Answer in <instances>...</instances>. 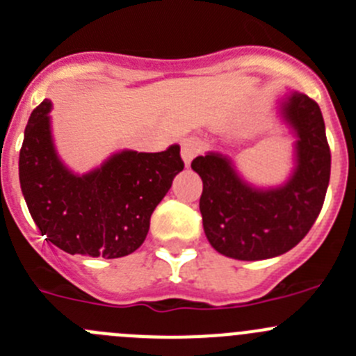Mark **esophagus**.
I'll return each instance as SVG.
<instances>
[{"label":"esophagus","instance_id":"esophagus-1","mask_svg":"<svg viewBox=\"0 0 356 356\" xmlns=\"http://www.w3.org/2000/svg\"><path fill=\"white\" fill-rule=\"evenodd\" d=\"M202 151V144L197 140V138H186V140H182V145H181V156L182 159H184L186 165H189V163L193 161L195 156H198V152Z\"/></svg>","mask_w":356,"mask_h":356}]
</instances>
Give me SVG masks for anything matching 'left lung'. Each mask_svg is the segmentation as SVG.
I'll use <instances>...</instances> for the list:
<instances>
[{
  "instance_id": "left-lung-1",
  "label": "left lung",
  "mask_w": 356,
  "mask_h": 356,
  "mask_svg": "<svg viewBox=\"0 0 356 356\" xmlns=\"http://www.w3.org/2000/svg\"><path fill=\"white\" fill-rule=\"evenodd\" d=\"M281 112L298 137L297 168L283 188H251L225 156L214 152L191 163L204 181L205 235L225 257L254 261L286 253L307 235L323 207L330 147L320 107L307 95L291 92Z\"/></svg>"
}]
</instances>
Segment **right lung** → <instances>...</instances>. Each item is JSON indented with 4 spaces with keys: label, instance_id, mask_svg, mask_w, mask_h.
<instances>
[{
    "label": "right lung",
    "instance_id": "1",
    "mask_svg": "<svg viewBox=\"0 0 356 356\" xmlns=\"http://www.w3.org/2000/svg\"><path fill=\"white\" fill-rule=\"evenodd\" d=\"M49 112V99L33 111L19 154V181L36 227L70 254L121 258L137 251L152 211L184 168L181 147L122 151L96 170L75 175L56 154Z\"/></svg>",
    "mask_w": 356,
    "mask_h": 356
}]
</instances>
